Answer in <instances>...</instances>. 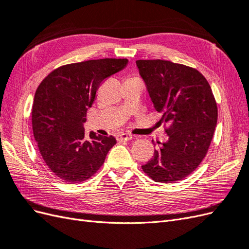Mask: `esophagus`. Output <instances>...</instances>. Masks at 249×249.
Listing matches in <instances>:
<instances>
[{"mask_svg": "<svg viewBox=\"0 0 249 249\" xmlns=\"http://www.w3.org/2000/svg\"><path fill=\"white\" fill-rule=\"evenodd\" d=\"M116 139L118 141H130L133 139V136L131 134L127 133H123V134H118L116 135Z\"/></svg>", "mask_w": 249, "mask_h": 249, "instance_id": "esophagus-1", "label": "esophagus"}]
</instances>
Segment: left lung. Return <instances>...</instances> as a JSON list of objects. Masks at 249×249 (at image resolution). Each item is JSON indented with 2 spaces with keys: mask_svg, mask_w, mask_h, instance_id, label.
I'll list each match as a JSON object with an SVG mask.
<instances>
[{
  "mask_svg": "<svg viewBox=\"0 0 249 249\" xmlns=\"http://www.w3.org/2000/svg\"><path fill=\"white\" fill-rule=\"evenodd\" d=\"M160 122L168 124V140L158 142L142 169L159 183H175L197 168L206 157L217 124V104L208 81L192 67L167 60H137ZM154 142V141H153Z\"/></svg>",
  "mask_w": 249,
  "mask_h": 249,
  "instance_id": "8db88e82",
  "label": "left lung"
}]
</instances>
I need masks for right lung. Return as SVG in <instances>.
Masks as SVG:
<instances>
[{"instance_id":"right-lung-1","label":"right lung","mask_w":249,"mask_h":249,"mask_svg":"<svg viewBox=\"0 0 249 249\" xmlns=\"http://www.w3.org/2000/svg\"><path fill=\"white\" fill-rule=\"evenodd\" d=\"M127 59H97L60 66L43 79L32 108L34 138L48 167L69 183L92 177L104 164L113 136L94 132L86 137L84 123L102 82L124 70Z\"/></svg>"}]
</instances>
